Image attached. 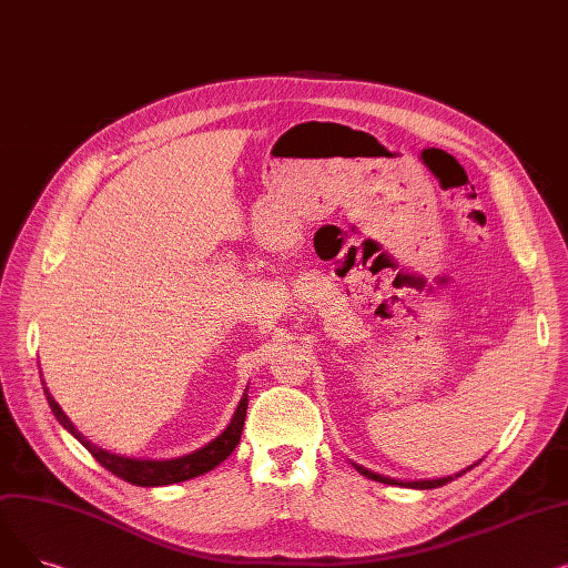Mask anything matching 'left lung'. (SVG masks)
<instances>
[{"label":"left lung","instance_id":"left-lung-1","mask_svg":"<svg viewBox=\"0 0 568 568\" xmlns=\"http://www.w3.org/2000/svg\"><path fill=\"white\" fill-rule=\"evenodd\" d=\"M481 460H476L474 465H469L467 469H471V467H476L479 465ZM354 465V469L359 471V474H364L366 479H373V481H379V484H389V486H405V488H416V490H430V488H439V486H444V484H449V481H454L456 476H460V474H465L467 469H460L458 474H454V476H439V479H419V481H400V479H392V476H382V474H377V471H373V469H366L364 465H356V463H352Z\"/></svg>","mask_w":568,"mask_h":568}]
</instances>
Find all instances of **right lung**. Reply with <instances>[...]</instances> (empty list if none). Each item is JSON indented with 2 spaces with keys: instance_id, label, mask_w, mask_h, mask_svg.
<instances>
[{
  "instance_id": "obj_1",
  "label": "right lung",
  "mask_w": 568,
  "mask_h": 568,
  "mask_svg": "<svg viewBox=\"0 0 568 568\" xmlns=\"http://www.w3.org/2000/svg\"><path fill=\"white\" fill-rule=\"evenodd\" d=\"M45 398L48 405L52 409V414L57 416V422L62 424L82 446L92 454L108 471H112L119 479H124L133 486H144V488H154V486H170V484H182L193 479V476H200L209 469L219 467L234 449L239 439H242V430H244V422H246V409H248V386L239 400L230 424L225 426V430L214 437L209 444L200 446L193 454L179 456V458H170V460H142V458H126V456H116L110 454L101 446L89 442L82 433H78V428L73 426V422L64 414V409L59 407V403L50 396V392L45 389Z\"/></svg>"
}]
</instances>
